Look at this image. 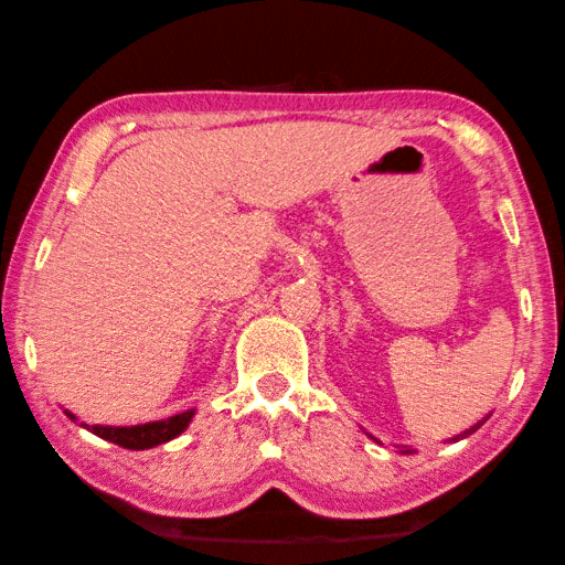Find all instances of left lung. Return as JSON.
I'll list each match as a JSON object with an SVG mask.
<instances>
[{"label":"left lung","instance_id":"left-lung-1","mask_svg":"<svg viewBox=\"0 0 565 565\" xmlns=\"http://www.w3.org/2000/svg\"><path fill=\"white\" fill-rule=\"evenodd\" d=\"M489 417H491V413H489L487 417H481V419H479V423H475V425H471L469 429H465V433H459V435H455V437H449V439H447V443H459V439H467L469 435H475V433H477V429H479L481 425H484ZM365 435H367V437H371V439H373V443H381V439H377V437H373L371 433H365ZM395 447H397V452H399V455H415V452H417V449H413V447H409V445H395Z\"/></svg>","mask_w":565,"mask_h":565}]
</instances>
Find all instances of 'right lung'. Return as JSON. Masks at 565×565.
<instances>
[{
  "label": "right lung",
  "mask_w": 565,
  "mask_h": 565,
  "mask_svg": "<svg viewBox=\"0 0 565 565\" xmlns=\"http://www.w3.org/2000/svg\"><path fill=\"white\" fill-rule=\"evenodd\" d=\"M68 419H74L78 423V417L74 413H68ZM194 417V407L192 409H184L180 415H172L166 419H156V423H146V425H130V427H113V425H86V423H78L81 427H86L88 433L98 435L100 439H108V443L118 445V447H126V449H150V447H158V445H166L170 439H175L178 435H182L188 425L192 423Z\"/></svg>",
  "instance_id": "right-lung-1"
}]
</instances>
